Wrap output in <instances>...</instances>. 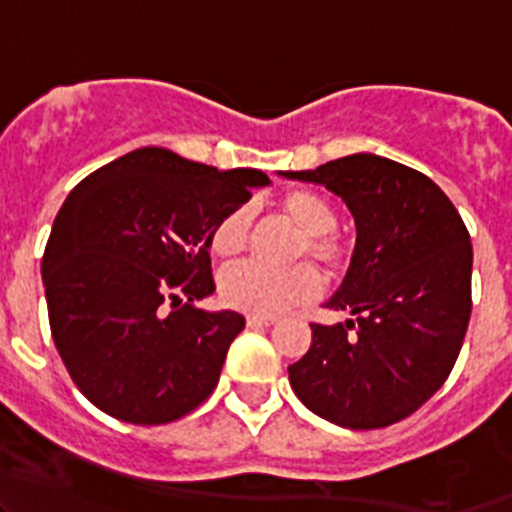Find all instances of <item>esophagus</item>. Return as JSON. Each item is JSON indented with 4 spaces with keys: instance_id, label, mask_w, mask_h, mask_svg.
<instances>
[{
    "instance_id": "esophagus-1",
    "label": "esophagus",
    "mask_w": 512,
    "mask_h": 512,
    "mask_svg": "<svg viewBox=\"0 0 512 512\" xmlns=\"http://www.w3.org/2000/svg\"><path fill=\"white\" fill-rule=\"evenodd\" d=\"M277 319L267 317V314H247V327H272Z\"/></svg>"
}]
</instances>
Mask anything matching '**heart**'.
<instances>
[{"instance_id": "heart-1", "label": "heart", "mask_w": 512, "mask_h": 512, "mask_svg": "<svg viewBox=\"0 0 512 512\" xmlns=\"http://www.w3.org/2000/svg\"><path fill=\"white\" fill-rule=\"evenodd\" d=\"M280 208L304 232L299 257L309 255L327 267L342 265L344 247L332 232L337 213L327 198L312 190H292L282 198ZM247 235H250V213L242 208L232 210L215 225L210 247L215 255L232 257L245 250ZM319 287H322L319 275L309 265L270 270L257 262H237L220 275V297L225 299V304L255 314H277L294 304L309 302L317 297Z\"/></svg>"}]
</instances>
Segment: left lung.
<instances>
[{
	"instance_id": "1",
	"label": "left lung",
	"mask_w": 512,
	"mask_h": 512,
	"mask_svg": "<svg viewBox=\"0 0 512 512\" xmlns=\"http://www.w3.org/2000/svg\"><path fill=\"white\" fill-rule=\"evenodd\" d=\"M347 203L356 245L327 302L354 319L312 324L289 384L337 426L384 428L426 404L461 352L471 319V235L441 188L396 160L354 153L314 170H280Z\"/></svg>"
}]
</instances>
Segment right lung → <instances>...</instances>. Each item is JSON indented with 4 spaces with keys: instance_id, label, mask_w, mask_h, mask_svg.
I'll return each instance as SVG.
<instances>
[{
    "instance_id": "right-lung-1",
    "label": "right lung",
    "mask_w": 512,
    "mask_h": 512,
    "mask_svg": "<svg viewBox=\"0 0 512 512\" xmlns=\"http://www.w3.org/2000/svg\"><path fill=\"white\" fill-rule=\"evenodd\" d=\"M262 185V170L148 146L71 190L41 280L56 349L96 409L158 426L213 394L245 317L195 307L215 292L210 235Z\"/></svg>"
}]
</instances>
